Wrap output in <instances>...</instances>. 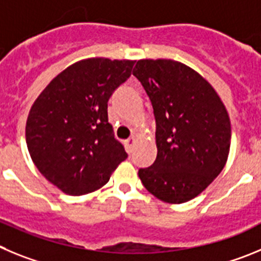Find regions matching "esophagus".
I'll return each mask as SVG.
<instances>
[{"label": "esophagus", "mask_w": 261, "mask_h": 261, "mask_svg": "<svg viewBox=\"0 0 261 261\" xmlns=\"http://www.w3.org/2000/svg\"><path fill=\"white\" fill-rule=\"evenodd\" d=\"M134 142H135V139H134V138H128V139H126V140H125L126 149H127V152H128V153H131V152H133Z\"/></svg>", "instance_id": "1"}]
</instances>
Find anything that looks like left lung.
Here are the masks:
<instances>
[{"instance_id": "8db88e82", "label": "left lung", "mask_w": 261, "mask_h": 261, "mask_svg": "<svg viewBox=\"0 0 261 261\" xmlns=\"http://www.w3.org/2000/svg\"><path fill=\"white\" fill-rule=\"evenodd\" d=\"M133 74L151 100L156 119L157 157L138 174L160 200L186 203L226 164L231 139L226 109L212 86L183 63L140 60Z\"/></svg>"}]
</instances>
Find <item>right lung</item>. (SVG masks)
<instances>
[{
    "mask_svg": "<svg viewBox=\"0 0 261 261\" xmlns=\"http://www.w3.org/2000/svg\"><path fill=\"white\" fill-rule=\"evenodd\" d=\"M134 61L90 58L58 74L32 105L28 152L39 171L65 194L100 189L127 159L108 122V101L131 75Z\"/></svg>",
    "mask_w": 261,
    "mask_h": 261,
    "instance_id": "right-lung-1",
    "label": "right lung"
}]
</instances>
